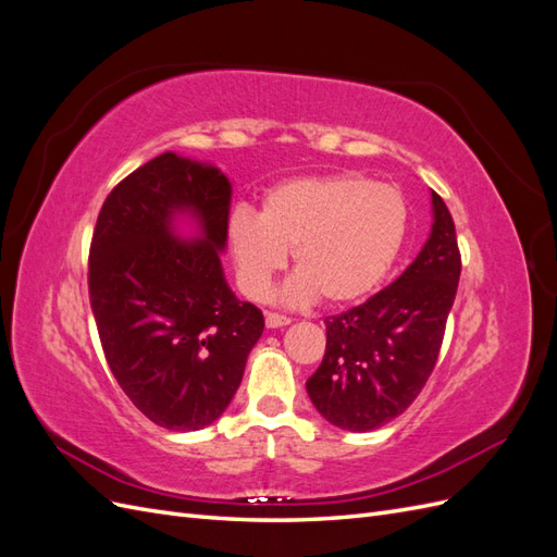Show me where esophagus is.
Instances as JSON below:
<instances>
[{
  "instance_id": "1",
  "label": "esophagus",
  "mask_w": 557,
  "mask_h": 557,
  "mask_svg": "<svg viewBox=\"0 0 557 557\" xmlns=\"http://www.w3.org/2000/svg\"><path fill=\"white\" fill-rule=\"evenodd\" d=\"M264 323H267V327H272V330H274V327H285V325H290V318L269 311V313L264 315Z\"/></svg>"
}]
</instances>
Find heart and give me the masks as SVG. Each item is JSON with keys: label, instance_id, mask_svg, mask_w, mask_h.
<instances>
[{"label": "heart", "instance_id": "b5f03b06", "mask_svg": "<svg viewBox=\"0 0 557 557\" xmlns=\"http://www.w3.org/2000/svg\"><path fill=\"white\" fill-rule=\"evenodd\" d=\"M409 199L397 185L358 172L290 178L274 185L260 213L230 215L227 244L248 297L264 299L293 250L297 276L285 285L290 305L323 297L348 307L391 274L409 234Z\"/></svg>", "mask_w": 557, "mask_h": 557}]
</instances>
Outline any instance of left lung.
Masks as SVG:
<instances>
[{
  "mask_svg": "<svg viewBox=\"0 0 557 557\" xmlns=\"http://www.w3.org/2000/svg\"><path fill=\"white\" fill-rule=\"evenodd\" d=\"M432 232L418 258L364 305L325 318L327 346L307 393L327 423L372 432L407 411L440 358L460 281V250L432 190Z\"/></svg>",
  "mask_w": 557,
  "mask_h": 557,
  "instance_id": "8db88e82",
  "label": "left lung"
}]
</instances>
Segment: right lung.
Listing matches in <instances>:
<instances>
[{"mask_svg":"<svg viewBox=\"0 0 557 557\" xmlns=\"http://www.w3.org/2000/svg\"><path fill=\"white\" fill-rule=\"evenodd\" d=\"M232 185L213 164L162 153L107 197L90 244L88 290L111 372L148 420L211 425L242 383L264 318L223 274ZM190 214L198 234L178 238Z\"/></svg>","mask_w":557,"mask_h":557,"instance_id":"right-lung-1","label":"right lung"}]
</instances>
